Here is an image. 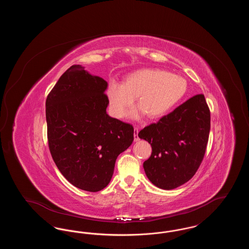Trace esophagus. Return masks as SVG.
I'll list each match as a JSON object with an SVG mask.
<instances>
[{"label":"esophagus","instance_id":"esophagus-1","mask_svg":"<svg viewBox=\"0 0 249 249\" xmlns=\"http://www.w3.org/2000/svg\"><path fill=\"white\" fill-rule=\"evenodd\" d=\"M138 132H139L138 127H134V133H133L134 134V142H137L140 140L138 137Z\"/></svg>","mask_w":249,"mask_h":249}]
</instances>
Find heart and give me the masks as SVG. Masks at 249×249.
<instances>
[{
    "instance_id": "heart-1",
    "label": "heart",
    "mask_w": 249,
    "mask_h": 249,
    "mask_svg": "<svg viewBox=\"0 0 249 249\" xmlns=\"http://www.w3.org/2000/svg\"><path fill=\"white\" fill-rule=\"evenodd\" d=\"M188 84L182 76L160 69H142L132 71L124 83L112 81L107 88V98L112 113L122 118L134 98L139 108L130 112L137 119L146 114L149 119L164 116L184 97Z\"/></svg>"
}]
</instances>
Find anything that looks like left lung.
Instances as JSON below:
<instances>
[{"label": "left lung", "mask_w": 249, "mask_h": 249, "mask_svg": "<svg viewBox=\"0 0 249 249\" xmlns=\"http://www.w3.org/2000/svg\"><path fill=\"white\" fill-rule=\"evenodd\" d=\"M210 131V110L202 94L193 96L157 123L144 127L139 138L152 153L143 162L156 187L174 190L188 182L201 165Z\"/></svg>", "instance_id": "obj_1"}]
</instances>
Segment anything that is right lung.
Returning a JSON list of instances; mask_svg holds the SVG:
<instances>
[{
  "mask_svg": "<svg viewBox=\"0 0 249 249\" xmlns=\"http://www.w3.org/2000/svg\"><path fill=\"white\" fill-rule=\"evenodd\" d=\"M107 81L72 65L46 102L48 146L71 185L96 192L109 184L117 158L133 141V127L111 118Z\"/></svg>",
  "mask_w": 249,
  "mask_h": 249,
  "instance_id": "obj_1",
  "label": "right lung"
}]
</instances>
